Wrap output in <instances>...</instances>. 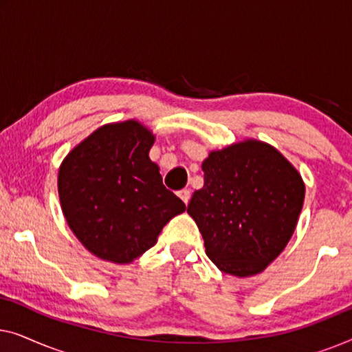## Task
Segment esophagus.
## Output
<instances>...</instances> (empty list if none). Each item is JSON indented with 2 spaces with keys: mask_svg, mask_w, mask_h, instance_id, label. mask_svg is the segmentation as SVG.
<instances>
[{
  "mask_svg": "<svg viewBox=\"0 0 352 352\" xmlns=\"http://www.w3.org/2000/svg\"><path fill=\"white\" fill-rule=\"evenodd\" d=\"M177 195L181 197V200L184 201L186 205L189 204V200H190V190L189 189H181L179 192H177Z\"/></svg>",
  "mask_w": 352,
  "mask_h": 352,
  "instance_id": "1",
  "label": "esophagus"
}]
</instances>
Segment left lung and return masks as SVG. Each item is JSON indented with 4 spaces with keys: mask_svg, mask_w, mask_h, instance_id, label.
<instances>
[{
    "mask_svg": "<svg viewBox=\"0 0 352 352\" xmlns=\"http://www.w3.org/2000/svg\"><path fill=\"white\" fill-rule=\"evenodd\" d=\"M201 170L205 184L187 213L206 254L234 277L263 272L295 232L306 192L301 175L276 147L256 139L211 151Z\"/></svg>",
    "mask_w": 352,
    "mask_h": 352,
    "instance_id": "8db88e82",
    "label": "left lung"
}]
</instances>
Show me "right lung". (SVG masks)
I'll return each mask as SVG.
<instances>
[{"mask_svg": "<svg viewBox=\"0 0 352 352\" xmlns=\"http://www.w3.org/2000/svg\"><path fill=\"white\" fill-rule=\"evenodd\" d=\"M155 136L138 120L107 123L67 153L57 190L67 224L104 261L129 264L186 205L148 158Z\"/></svg>", "mask_w": 352, "mask_h": 352, "instance_id": "obj_1", "label": "right lung"}]
</instances>
